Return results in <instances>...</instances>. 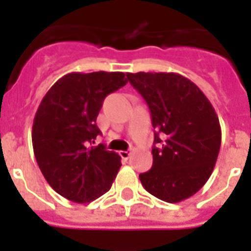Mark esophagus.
Returning <instances> with one entry per match:
<instances>
[{
  "instance_id": "34e87169",
  "label": "esophagus",
  "mask_w": 251,
  "mask_h": 251,
  "mask_svg": "<svg viewBox=\"0 0 251 251\" xmlns=\"http://www.w3.org/2000/svg\"><path fill=\"white\" fill-rule=\"evenodd\" d=\"M130 155H131V153H130L129 151H120V156H121L124 160H127L130 157Z\"/></svg>"
}]
</instances>
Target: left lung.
Masks as SVG:
<instances>
[{"label":"left lung","instance_id":"left-lung-1","mask_svg":"<svg viewBox=\"0 0 251 251\" xmlns=\"http://www.w3.org/2000/svg\"><path fill=\"white\" fill-rule=\"evenodd\" d=\"M126 76L149 105L155 143H163L160 150L153 147L152 168L139 179L153 197L182 202L201 190L214 171L222 145L218 114L199 87L181 74Z\"/></svg>","mask_w":251,"mask_h":251}]
</instances>
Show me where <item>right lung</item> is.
<instances>
[{
	"instance_id": "right-lung-1",
	"label": "right lung",
	"mask_w": 251,
	"mask_h": 251,
	"mask_svg": "<svg viewBox=\"0 0 251 251\" xmlns=\"http://www.w3.org/2000/svg\"><path fill=\"white\" fill-rule=\"evenodd\" d=\"M127 83L121 72L69 73L41 100L32 125V146L47 182L64 198L92 202L109 190L121 157L102 145L96 118L108 94Z\"/></svg>"
}]
</instances>
